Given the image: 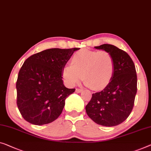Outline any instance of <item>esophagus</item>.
Returning <instances> with one entry per match:
<instances>
[{
  "instance_id": "34e87169",
  "label": "esophagus",
  "mask_w": 151,
  "mask_h": 151,
  "mask_svg": "<svg viewBox=\"0 0 151 151\" xmlns=\"http://www.w3.org/2000/svg\"><path fill=\"white\" fill-rule=\"evenodd\" d=\"M83 91V90L81 89H76L75 91L76 92V93H81Z\"/></svg>"
}]
</instances>
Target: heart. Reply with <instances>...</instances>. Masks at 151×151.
I'll return each instance as SVG.
<instances>
[{"instance_id": "heart-1", "label": "heart", "mask_w": 151, "mask_h": 151, "mask_svg": "<svg viewBox=\"0 0 151 151\" xmlns=\"http://www.w3.org/2000/svg\"><path fill=\"white\" fill-rule=\"evenodd\" d=\"M72 64L64 66L62 75L69 86H75L83 78L87 86L96 90L105 88L113 77L114 61L106 51L82 49L76 52Z\"/></svg>"}]
</instances>
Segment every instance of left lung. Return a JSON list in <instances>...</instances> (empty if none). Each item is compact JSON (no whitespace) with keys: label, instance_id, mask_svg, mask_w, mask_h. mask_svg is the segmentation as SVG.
<instances>
[{"label":"left lung","instance_id":"left-lung-1","mask_svg":"<svg viewBox=\"0 0 151 151\" xmlns=\"http://www.w3.org/2000/svg\"><path fill=\"white\" fill-rule=\"evenodd\" d=\"M109 52L114 61L111 81L102 91L92 94L85 107L97 124L113 127L126 120L133 109L137 92V75L134 62L125 51L109 44L95 47Z\"/></svg>","mask_w":151,"mask_h":151}]
</instances>
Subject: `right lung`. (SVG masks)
Segmentation results:
<instances>
[{"label":"right lung","mask_w":151,"mask_h":151,"mask_svg":"<svg viewBox=\"0 0 151 151\" xmlns=\"http://www.w3.org/2000/svg\"><path fill=\"white\" fill-rule=\"evenodd\" d=\"M78 49H46L24 62L16 89L18 109L26 121L42 125L53 122L61 114L65 100L75 91L64 86L62 71Z\"/></svg>","instance_id":"add662e5"}]
</instances>
